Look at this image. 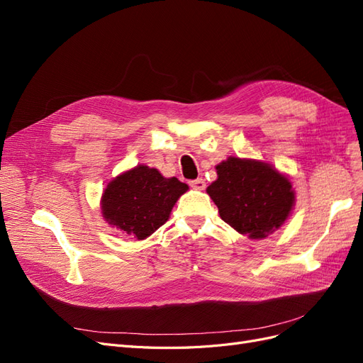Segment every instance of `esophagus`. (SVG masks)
<instances>
[{
  "label": "esophagus",
  "mask_w": 363,
  "mask_h": 363,
  "mask_svg": "<svg viewBox=\"0 0 363 363\" xmlns=\"http://www.w3.org/2000/svg\"><path fill=\"white\" fill-rule=\"evenodd\" d=\"M189 186H191V188L196 189V191H204V188H206V182H204L203 179H196V180L189 182Z\"/></svg>",
  "instance_id": "esophagus-1"
}]
</instances>
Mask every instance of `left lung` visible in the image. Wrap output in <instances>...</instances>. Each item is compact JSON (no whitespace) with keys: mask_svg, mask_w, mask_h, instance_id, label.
<instances>
[{"mask_svg":"<svg viewBox=\"0 0 363 363\" xmlns=\"http://www.w3.org/2000/svg\"><path fill=\"white\" fill-rule=\"evenodd\" d=\"M218 179L207 194L219 216L240 235L267 238L283 225L295 203V192L286 175L272 164L228 157L216 164Z\"/></svg>","mask_w":363,"mask_h":363,"instance_id":"1","label":"left lung"}]
</instances>
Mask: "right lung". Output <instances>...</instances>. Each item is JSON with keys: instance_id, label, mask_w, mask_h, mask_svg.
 I'll use <instances>...</instances> for the list:
<instances>
[{"instance_id": "1", "label": "right lung", "mask_w": 363, "mask_h": 363, "mask_svg": "<svg viewBox=\"0 0 363 363\" xmlns=\"http://www.w3.org/2000/svg\"><path fill=\"white\" fill-rule=\"evenodd\" d=\"M188 189L179 179L138 164L107 184L101 196L103 216L125 236L142 240L168 221L174 204Z\"/></svg>"}]
</instances>
